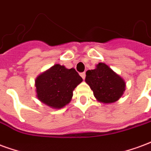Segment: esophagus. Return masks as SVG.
Returning a JSON list of instances; mask_svg holds the SVG:
<instances>
[{
    "mask_svg": "<svg viewBox=\"0 0 151 151\" xmlns=\"http://www.w3.org/2000/svg\"><path fill=\"white\" fill-rule=\"evenodd\" d=\"M80 75V76L83 78V80H84V79H85V76H86V74H85V72H81Z\"/></svg>",
    "mask_w": 151,
    "mask_h": 151,
    "instance_id": "esophagus-1",
    "label": "esophagus"
}]
</instances>
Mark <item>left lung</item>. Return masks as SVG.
I'll use <instances>...</instances> for the list:
<instances>
[{
	"mask_svg": "<svg viewBox=\"0 0 151 151\" xmlns=\"http://www.w3.org/2000/svg\"><path fill=\"white\" fill-rule=\"evenodd\" d=\"M85 82L93 91L97 101L107 104L117 101L125 88V81L122 77L102 63L94 70L87 71Z\"/></svg>",
	"mask_w": 151,
	"mask_h": 151,
	"instance_id": "8db88e82",
	"label": "left lung"
}]
</instances>
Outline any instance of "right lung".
I'll return each mask as SVG.
<instances>
[{
	"label": "right lung",
	"instance_id": "right-lung-1",
	"mask_svg": "<svg viewBox=\"0 0 151 151\" xmlns=\"http://www.w3.org/2000/svg\"><path fill=\"white\" fill-rule=\"evenodd\" d=\"M82 80L74 68L54 65L35 80L37 96L44 104L60 109L70 102L73 90Z\"/></svg>",
	"mask_w": 151,
	"mask_h": 151
}]
</instances>
